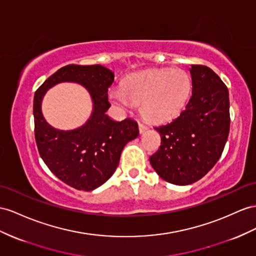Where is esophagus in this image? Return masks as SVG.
Returning <instances> with one entry per match:
<instances>
[{
	"instance_id": "obj_1",
	"label": "esophagus",
	"mask_w": 256,
	"mask_h": 256,
	"mask_svg": "<svg viewBox=\"0 0 256 256\" xmlns=\"http://www.w3.org/2000/svg\"><path fill=\"white\" fill-rule=\"evenodd\" d=\"M138 128H140V133H144L146 132V130L149 128L147 126H145V124L142 123H138Z\"/></svg>"
}]
</instances>
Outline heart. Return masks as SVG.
<instances>
[{"instance_id": "b5f03b06", "label": "heart", "mask_w": 256, "mask_h": 256, "mask_svg": "<svg viewBox=\"0 0 256 256\" xmlns=\"http://www.w3.org/2000/svg\"><path fill=\"white\" fill-rule=\"evenodd\" d=\"M192 78L182 69H150L124 78L121 88L109 90V98L121 107L140 104L148 121L163 123L174 119L190 97Z\"/></svg>"}]
</instances>
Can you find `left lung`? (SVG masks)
<instances>
[{"label":"left lung","instance_id":"8db88e82","mask_svg":"<svg viewBox=\"0 0 256 256\" xmlns=\"http://www.w3.org/2000/svg\"><path fill=\"white\" fill-rule=\"evenodd\" d=\"M192 97L175 119L154 128L161 145L150 164L162 180L189 185L202 178L220 158L228 138V88L215 72L201 64L189 68Z\"/></svg>","mask_w":256,"mask_h":256}]
</instances>
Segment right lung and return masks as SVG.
Masks as SVG:
<instances>
[{"label": "right lung", "instance_id": "add662e5", "mask_svg": "<svg viewBox=\"0 0 256 256\" xmlns=\"http://www.w3.org/2000/svg\"><path fill=\"white\" fill-rule=\"evenodd\" d=\"M114 80V72L104 66L68 64L45 80L34 94V135L38 154L52 173L78 190H94L106 182L119 164L124 146L140 134L136 121L128 118L116 122L106 114L111 106L108 88ZM62 82L82 84L94 102L90 119L71 131L50 126L40 109L46 92Z\"/></svg>", "mask_w": 256, "mask_h": 256}]
</instances>
